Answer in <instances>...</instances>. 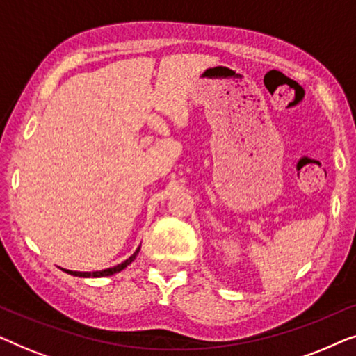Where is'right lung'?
Returning a JSON list of instances; mask_svg holds the SVG:
<instances>
[{
    "instance_id": "add662e5",
    "label": "right lung",
    "mask_w": 356,
    "mask_h": 356,
    "mask_svg": "<svg viewBox=\"0 0 356 356\" xmlns=\"http://www.w3.org/2000/svg\"><path fill=\"white\" fill-rule=\"evenodd\" d=\"M139 250H140V246L134 251V254L129 256L124 262H121V264L115 266V267H108V269H104V270H95V272H76V270H66V269H63V270H65L66 274H71L74 277H108V275L116 274V272H121L124 269V267H128L131 262L136 259V256L139 254Z\"/></svg>"
}]
</instances>
